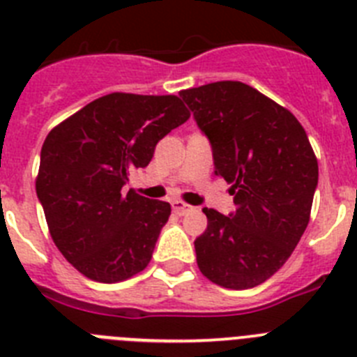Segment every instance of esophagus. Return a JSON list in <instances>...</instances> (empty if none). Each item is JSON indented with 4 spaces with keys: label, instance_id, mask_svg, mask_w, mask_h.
Returning a JSON list of instances; mask_svg holds the SVG:
<instances>
[{
    "label": "esophagus",
    "instance_id": "1",
    "mask_svg": "<svg viewBox=\"0 0 357 357\" xmlns=\"http://www.w3.org/2000/svg\"><path fill=\"white\" fill-rule=\"evenodd\" d=\"M192 206L187 203H183V201H172V212L178 213V215H183V213H187Z\"/></svg>",
    "mask_w": 357,
    "mask_h": 357
}]
</instances>
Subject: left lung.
I'll return each mask as SVG.
<instances>
[{
    "instance_id": "left-lung-1",
    "label": "left lung",
    "mask_w": 357,
    "mask_h": 357,
    "mask_svg": "<svg viewBox=\"0 0 357 357\" xmlns=\"http://www.w3.org/2000/svg\"><path fill=\"white\" fill-rule=\"evenodd\" d=\"M183 102L212 145L215 176L230 183L235 212L203 208L194 241L204 277L226 289L268 280L309 225L318 161L294 114L252 86L221 80L183 89Z\"/></svg>"
}]
</instances>
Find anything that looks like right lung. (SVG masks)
Listing matches in <instances>:
<instances>
[{
	"mask_svg": "<svg viewBox=\"0 0 357 357\" xmlns=\"http://www.w3.org/2000/svg\"><path fill=\"white\" fill-rule=\"evenodd\" d=\"M188 116L174 95L111 93L48 132L37 197L55 246L84 277L114 284L147 268L170 204L122 188Z\"/></svg>",
	"mask_w": 357,
	"mask_h": 357,
	"instance_id": "obj_1",
	"label": "right lung"
}]
</instances>
